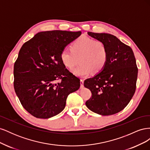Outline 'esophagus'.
Instances as JSON below:
<instances>
[{"mask_svg": "<svg viewBox=\"0 0 150 150\" xmlns=\"http://www.w3.org/2000/svg\"><path fill=\"white\" fill-rule=\"evenodd\" d=\"M80 84H81V88H84V80L81 79L80 80Z\"/></svg>", "mask_w": 150, "mask_h": 150, "instance_id": "1", "label": "esophagus"}]
</instances>
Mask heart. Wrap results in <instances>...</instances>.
I'll return each mask as SVG.
<instances>
[{
    "instance_id": "heart-1",
    "label": "heart",
    "mask_w": 150,
    "mask_h": 150,
    "mask_svg": "<svg viewBox=\"0 0 150 150\" xmlns=\"http://www.w3.org/2000/svg\"><path fill=\"white\" fill-rule=\"evenodd\" d=\"M109 57L106 44L86 35L76 39L71 44V50L63 49L60 54L62 63L71 69L79 61L81 64L71 70L74 75L84 78L91 72L98 73L105 67Z\"/></svg>"
}]
</instances>
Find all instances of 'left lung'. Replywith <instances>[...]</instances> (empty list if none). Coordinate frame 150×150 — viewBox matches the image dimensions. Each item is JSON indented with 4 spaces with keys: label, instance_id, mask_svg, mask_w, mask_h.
<instances>
[{
    "label": "left lung",
    "instance_id": "1",
    "mask_svg": "<svg viewBox=\"0 0 150 150\" xmlns=\"http://www.w3.org/2000/svg\"><path fill=\"white\" fill-rule=\"evenodd\" d=\"M88 34L106 44L109 57L102 71L84 81V86L92 93L86 105L98 115H115L128 105L135 93L138 67L133 51L110 34Z\"/></svg>",
    "mask_w": 150,
    "mask_h": 150
}]
</instances>
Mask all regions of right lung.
I'll return each instance as SVG.
<instances>
[{
    "label": "right lung",
    "instance_id": "obj_1",
    "mask_svg": "<svg viewBox=\"0 0 150 150\" xmlns=\"http://www.w3.org/2000/svg\"><path fill=\"white\" fill-rule=\"evenodd\" d=\"M81 32H40L21 48L13 66L15 92L25 110L38 118L60 113L70 93L79 89L80 79L62 64L60 54ZM61 80L57 84L54 82Z\"/></svg>",
    "mask_w": 150,
    "mask_h": 150
}]
</instances>
